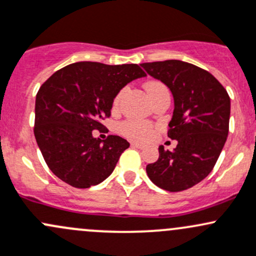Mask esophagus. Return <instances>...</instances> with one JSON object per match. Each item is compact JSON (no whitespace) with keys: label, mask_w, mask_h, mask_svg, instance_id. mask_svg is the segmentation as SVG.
Returning <instances> with one entry per match:
<instances>
[{"label":"esophagus","mask_w":256,"mask_h":256,"mask_svg":"<svg viewBox=\"0 0 256 256\" xmlns=\"http://www.w3.org/2000/svg\"><path fill=\"white\" fill-rule=\"evenodd\" d=\"M131 146L132 147H135V148H140V150H142L144 148V144H137V142H131Z\"/></svg>","instance_id":"1"}]
</instances>
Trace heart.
<instances>
[{"label": "heart", "mask_w": 256, "mask_h": 256, "mask_svg": "<svg viewBox=\"0 0 256 256\" xmlns=\"http://www.w3.org/2000/svg\"><path fill=\"white\" fill-rule=\"evenodd\" d=\"M146 90L148 92L150 99L156 96L160 90H166V87L160 82H148L146 84ZM124 90H120L119 93L115 96L114 102H112V108L116 109L119 106L121 96H122ZM119 132L126 138L134 140V141H146L150 138V135L153 134V125L148 121L144 120H137V119H128L124 120L119 125Z\"/></svg>", "instance_id": "1"}]
</instances>
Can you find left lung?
Instances as JSON below:
<instances>
[{"label":"left lung","instance_id":"1","mask_svg":"<svg viewBox=\"0 0 256 256\" xmlns=\"http://www.w3.org/2000/svg\"><path fill=\"white\" fill-rule=\"evenodd\" d=\"M141 66L173 94L168 137L178 141L173 152L160 146L147 176L160 189L182 192L205 179L218 160L230 130V96L210 72L192 64L166 60Z\"/></svg>","mask_w":256,"mask_h":256}]
</instances>
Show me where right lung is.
Returning <instances> with one entry per match:
<instances>
[{
    "mask_svg": "<svg viewBox=\"0 0 256 256\" xmlns=\"http://www.w3.org/2000/svg\"><path fill=\"white\" fill-rule=\"evenodd\" d=\"M146 76L136 64H71L39 88L34 136L50 170L78 189L100 184L114 170L130 144L110 135H92L110 116L115 96L131 80Z\"/></svg>",
    "mask_w": 256,
    "mask_h": 256,
    "instance_id": "1",
    "label": "right lung"
}]
</instances>
